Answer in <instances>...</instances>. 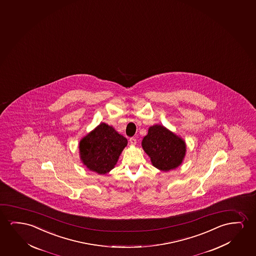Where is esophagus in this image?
Returning <instances> with one entry per match:
<instances>
[{"label":"esophagus","instance_id":"esophagus-1","mask_svg":"<svg viewBox=\"0 0 256 256\" xmlns=\"http://www.w3.org/2000/svg\"><path fill=\"white\" fill-rule=\"evenodd\" d=\"M130 144H132V146H135V144H137V140H136L135 138H130Z\"/></svg>","mask_w":256,"mask_h":256}]
</instances>
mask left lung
Wrapping results in <instances>:
<instances>
[{
    "label": "left lung",
    "mask_w": 256,
    "mask_h": 256,
    "mask_svg": "<svg viewBox=\"0 0 256 256\" xmlns=\"http://www.w3.org/2000/svg\"><path fill=\"white\" fill-rule=\"evenodd\" d=\"M141 144L152 166L164 172L180 166L187 151L184 138L162 124L150 126Z\"/></svg>",
    "instance_id": "obj_1"
}]
</instances>
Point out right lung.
Here are the masks:
<instances>
[{"label":"right lung","instance_id":"1","mask_svg":"<svg viewBox=\"0 0 256 256\" xmlns=\"http://www.w3.org/2000/svg\"><path fill=\"white\" fill-rule=\"evenodd\" d=\"M127 144L113 126L101 122L80 140V162L90 171L105 174L115 168Z\"/></svg>","mask_w":256,"mask_h":256}]
</instances>
